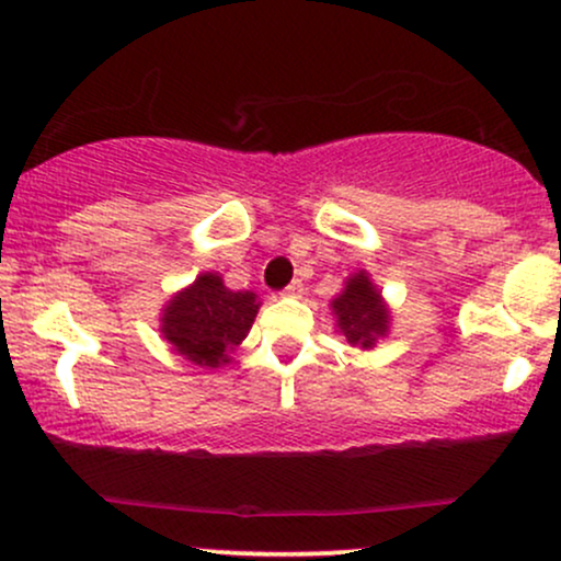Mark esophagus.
Wrapping results in <instances>:
<instances>
[{"instance_id": "obj_1", "label": "esophagus", "mask_w": 561, "mask_h": 561, "mask_svg": "<svg viewBox=\"0 0 561 561\" xmlns=\"http://www.w3.org/2000/svg\"><path fill=\"white\" fill-rule=\"evenodd\" d=\"M282 295H289V298H300V295H302V282L300 279H293L285 287V293H282Z\"/></svg>"}]
</instances>
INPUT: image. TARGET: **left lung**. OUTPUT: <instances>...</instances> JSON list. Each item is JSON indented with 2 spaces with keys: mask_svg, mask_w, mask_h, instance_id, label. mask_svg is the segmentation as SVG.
I'll list each match as a JSON object with an SVG mask.
<instances>
[{
  "mask_svg": "<svg viewBox=\"0 0 561 561\" xmlns=\"http://www.w3.org/2000/svg\"><path fill=\"white\" fill-rule=\"evenodd\" d=\"M332 311L337 317L340 332L351 345L371 347L377 337L388 334L390 311L366 272L353 274L345 282L343 293L332 300Z\"/></svg>",
  "mask_w": 561,
  "mask_h": 561,
  "instance_id": "1",
  "label": "left lung"
}]
</instances>
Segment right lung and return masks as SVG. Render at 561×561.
Returning <instances> with one entry per match:
<instances>
[{"mask_svg":"<svg viewBox=\"0 0 561 561\" xmlns=\"http://www.w3.org/2000/svg\"><path fill=\"white\" fill-rule=\"evenodd\" d=\"M259 308V295L234 293L221 276L205 272L169 300L160 332L186 362L216 369L231 362L229 353L248 337Z\"/></svg>","mask_w":561,"mask_h":561,"instance_id":"right-lung-1","label":"right lung"}]
</instances>
